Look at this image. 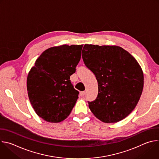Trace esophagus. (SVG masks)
I'll use <instances>...</instances> for the list:
<instances>
[{
	"label": "esophagus",
	"instance_id": "34e87169",
	"mask_svg": "<svg viewBox=\"0 0 159 159\" xmlns=\"http://www.w3.org/2000/svg\"><path fill=\"white\" fill-rule=\"evenodd\" d=\"M85 94V91H81V92L80 93V95L82 97L84 96Z\"/></svg>",
	"mask_w": 159,
	"mask_h": 159
}]
</instances>
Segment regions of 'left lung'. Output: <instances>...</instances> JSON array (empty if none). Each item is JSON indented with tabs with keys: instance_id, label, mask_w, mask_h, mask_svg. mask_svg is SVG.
Here are the masks:
<instances>
[{
	"instance_id": "8db88e82",
	"label": "left lung",
	"mask_w": 159,
	"mask_h": 159,
	"mask_svg": "<svg viewBox=\"0 0 159 159\" xmlns=\"http://www.w3.org/2000/svg\"><path fill=\"white\" fill-rule=\"evenodd\" d=\"M85 66L98 82L96 99L88 101L97 118L116 123L137 106L143 87V74L136 59L117 46L85 44L82 54Z\"/></svg>"
}]
</instances>
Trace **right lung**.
Segmentation results:
<instances>
[{"instance_id":"1","label":"right lung","mask_w":159,"mask_h":159,"mask_svg":"<svg viewBox=\"0 0 159 159\" xmlns=\"http://www.w3.org/2000/svg\"><path fill=\"white\" fill-rule=\"evenodd\" d=\"M82 45H62L43 52L31 68L27 79L30 102L44 120L59 123L70 115L79 92L70 80L75 72Z\"/></svg>"}]
</instances>
